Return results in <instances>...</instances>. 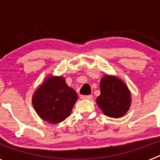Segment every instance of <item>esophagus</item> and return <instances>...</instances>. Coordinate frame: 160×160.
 I'll list each match as a JSON object with an SVG mask.
<instances>
[{
  "label": "esophagus",
  "instance_id": "1",
  "mask_svg": "<svg viewBox=\"0 0 160 160\" xmlns=\"http://www.w3.org/2000/svg\"><path fill=\"white\" fill-rule=\"evenodd\" d=\"M82 99H88L91 100L93 98V95H81L80 96Z\"/></svg>",
  "mask_w": 160,
  "mask_h": 160
}]
</instances>
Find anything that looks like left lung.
Listing matches in <instances>:
<instances>
[{
	"label": "left lung",
	"instance_id": "1",
	"mask_svg": "<svg viewBox=\"0 0 160 160\" xmlns=\"http://www.w3.org/2000/svg\"><path fill=\"white\" fill-rule=\"evenodd\" d=\"M101 94L96 102L103 114L111 118H121L129 111L131 94L122 80L114 75L106 74L100 81Z\"/></svg>",
	"mask_w": 160,
	"mask_h": 160
}]
</instances>
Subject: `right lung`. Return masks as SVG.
<instances>
[{
    "label": "right lung",
    "mask_w": 160,
    "mask_h": 160,
    "mask_svg": "<svg viewBox=\"0 0 160 160\" xmlns=\"http://www.w3.org/2000/svg\"><path fill=\"white\" fill-rule=\"evenodd\" d=\"M78 94L68 87L62 76L49 74L32 96V104L38 116L49 123L62 122L71 114Z\"/></svg>",
    "instance_id": "right-lung-1"
}]
</instances>
